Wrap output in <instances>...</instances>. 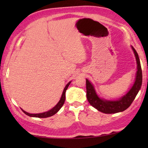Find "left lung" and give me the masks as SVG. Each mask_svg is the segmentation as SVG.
Returning a JSON list of instances; mask_svg holds the SVG:
<instances>
[{
    "mask_svg": "<svg viewBox=\"0 0 148 148\" xmlns=\"http://www.w3.org/2000/svg\"><path fill=\"white\" fill-rule=\"evenodd\" d=\"M133 50L137 62V72L135 82L132 88L127 93L117 101H107L101 99L95 91L94 86L88 79H86L87 99L89 104L104 114H116L124 111L131 106L132 102L141 88L142 83V72L140 65V59L137 52L133 47Z\"/></svg>",
    "mask_w": 148,
    "mask_h": 148,
    "instance_id": "left-lung-1",
    "label": "left lung"
}]
</instances>
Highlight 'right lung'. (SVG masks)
<instances>
[{"label": "right lung", "instance_id": "1", "mask_svg": "<svg viewBox=\"0 0 148 148\" xmlns=\"http://www.w3.org/2000/svg\"><path fill=\"white\" fill-rule=\"evenodd\" d=\"M71 82H69V83L66 84V86H65L64 89L63 90V92H62L61 98V99H60V101H59L58 103H57L56 105V106H54L53 108L51 109L50 110H49V111L46 112H44V113H40V114H29V113H28V112L24 111L23 110L21 109V110L26 115H27V116H29L30 117H39V118H46V117H48L53 116L54 114H56L57 112H58L59 110L61 108V107L62 106V105L64 104V101H65V92H66V89L69 87L70 84H71Z\"/></svg>", "mask_w": 148, "mask_h": 148}]
</instances>
